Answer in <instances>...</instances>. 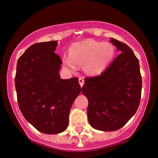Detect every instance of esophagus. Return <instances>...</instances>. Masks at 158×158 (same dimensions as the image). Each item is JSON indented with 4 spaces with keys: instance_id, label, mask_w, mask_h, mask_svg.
I'll use <instances>...</instances> for the list:
<instances>
[{
    "instance_id": "obj_1",
    "label": "esophagus",
    "mask_w": 158,
    "mask_h": 158,
    "mask_svg": "<svg viewBox=\"0 0 158 158\" xmlns=\"http://www.w3.org/2000/svg\"><path fill=\"white\" fill-rule=\"evenodd\" d=\"M78 81H79L80 85H81V86L82 87L83 86V84H84V80H83L82 77H80L78 79Z\"/></svg>"
}]
</instances>
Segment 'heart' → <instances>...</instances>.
I'll return each instance as SVG.
<instances>
[{
  "instance_id": "heart-1",
  "label": "heart",
  "mask_w": 158,
  "mask_h": 158,
  "mask_svg": "<svg viewBox=\"0 0 158 158\" xmlns=\"http://www.w3.org/2000/svg\"><path fill=\"white\" fill-rule=\"evenodd\" d=\"M114 55V47L110 43L87 39L72 44L69 49V55H64L62 60L72 71H75L78 66L84 64L86 73L98 75L109 67Z\"/></svg>"
}]
</instances>
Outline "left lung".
Instances as JSON below:
<instances>
[{"instance_id": "obj_1", "label": "left lung", "mask_w": 158, "mask_h": 158, "mask_svg": "<svg viewBox=\"0 0 158 158\" xmlns=\"http://www.w3.org/2000/svg\"><path fill=\"white\" fill-rule=\"evenodd\" d=\"M120 54L101 75L86 77L82 93L89 101L91 127L100 131L120 129L138 110L142 79L139 60L127 44L111 38Z\"/></svg>"}]
</instances>
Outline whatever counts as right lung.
<instances>
[{
    "mask_svg": "<svg viewBox=\"0 0 158 158\" xmlns=\"http://www.w3.org/2000/svg\"><path fill=\"white\" fill-rule=\"evenodd\" d=\"M57 46V41H48L29 46L18 59L15 78L20 112L37 130L49 135L66 130L70 109L81 91L77 77L60 78Z\"/></svg>",
    "mask_w": 158,
    "mask_h": 158,
    "instance_id": "obj_1",
    "label": "right lung"
}]
</instances>
